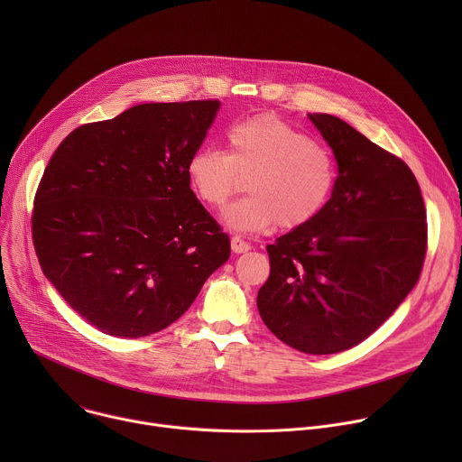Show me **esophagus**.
I'll list each match as a JSON object with an SVG mask.
<instances>
[{
  "mask_svg": "<svg viewBox=\"0 0 462 462\" xmlns=\"http://www.w3.org/2000/svg\"><path fill=\"white\" fill-rule=\"evenodd\" d=\"M230 245H232V250H234L236 254H243V252H248V250H250V243H246V241L241 239L239 236H234V237L230 239Z\"/></svg>",
  "mask_w": 462,
  "mask_h": 462,
  "instance_id": "1",
  "label": "esophagus"
}]
</instances>
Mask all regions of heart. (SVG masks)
I'll return each instance as SVG.
<instances>
[{
	"instance_id": "obj_1",
	"label": "heart",
	"mask_w": 462,
	"mask_h": 462,
	"mask_svg": "<svg viewBox=\"0 0 462 462\" xmlns=\"http://www.w3.org/2000/svg\"><path fill=\"white\" fill-rule=\"evenodd\" d=\"M228 152L195 150L186 177L197 199L214 210L248 179V197L232 205L225 223L237 232H265L278 225L294 230L316 219L337 188L338 168L333 153L305 131L276 115H255L232 124Z\"/></svg>"
}]
</instances>
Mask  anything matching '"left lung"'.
Masks as SVG:
<instances>
[{
    "mask_svg": "<svg viewBox=\"0 0 462 462\" xmlns=\"http://www.w3.org/2000/svg\"><path fill=\"white\" fill-rule=\"evenodd\" d=\"M309 118L333 148L337 188L316 219L267 246L271 276L257 309L287 346L333 355L371 337L411 292L428 223L420 186L402 159L338 116Z\"/></svg>",
    "mask_w": 462,
    "mask_h": 462,
    "instance_id": "1",
    "label": "left lung"
}]
</instances>
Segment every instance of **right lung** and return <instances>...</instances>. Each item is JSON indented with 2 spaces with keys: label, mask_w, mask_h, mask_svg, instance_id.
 Here are the masks:
<instances>
[{
  "label": "right lung",
  "mask_w": 462,
  "mask_h": 462,
  "mask_svg": "<svg viewBox=\"0 0 462 462\" xmlns=\"http://www.w3.org/2000/svg\"><path fill=\"white\" fill-rule=\"evenodd\" d=\"M219 106H134L77 127L52 153L34 195V250L45 278L102 333L162 331L230 257V237L186 177Z\"/></svg>",
  "instance_id": "right-lung-1"
}]
</instances>
